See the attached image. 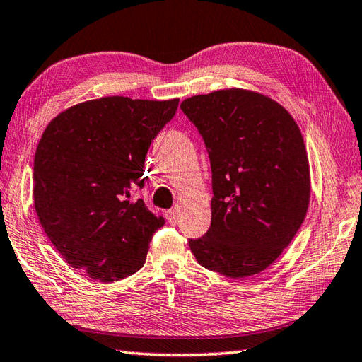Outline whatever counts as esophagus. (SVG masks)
Segmentation results:
<instances>
[{
	"label": "esophagus",
	"mask_w": 362,
	"mask_h": 362,
	"mask_svg": "<svg viewBox=\"0 0 362 362\" xmlns=\"http://www.w3.org/2000/svg\"><path fill=\"white\" fill-rule=\"evenodd\" d=\"M165 216H166V219H168V222L171 226H175L177 222H179V214H177V211L173 209V210H168L166 213H165Z\"/></svg>",
	"instance_id": "esophagus-1"
}]
</instances>
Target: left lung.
<instances>
[{
	"mask_svg": "<svg viewBox=\"0 0 362 362\" xmlns=\"http://www.w3.org/2000/svg\"><path fill=\"white\" fill-rule=\"evenodd\" d=\"M211 166V226L188 240L197 263L228 279L264 271L298 232L310 205L303 136L286 109L230 88L180 104Z\"/></svg>",
	"mask_w": 362,
	"mask_h": 362,
	"instance_id": "8db88e82",
	"label": "left lung"
}]
</instances>
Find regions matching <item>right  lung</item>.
<instances>
[{
    "label": "right lung",
    "mask_w": 362,
    "mask_h": 362,
    "mask_svg": "<svg viewBox=\"0 0 362 362\" xmlns=\"http://www.w3.org/2000/svg\"><path fill=\"white\" fill-rule=\"evenodd\" d=\"M179 99L107 96L54 118L34 158V205L54 247L90 279L112 283L135 274L165 219L143 199L144 158L177 112Z\"/></svg>",
    "instance_id": "right-lung-1"
}]
</instances>
